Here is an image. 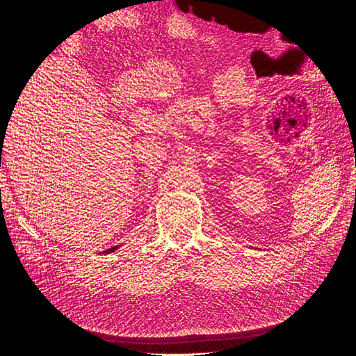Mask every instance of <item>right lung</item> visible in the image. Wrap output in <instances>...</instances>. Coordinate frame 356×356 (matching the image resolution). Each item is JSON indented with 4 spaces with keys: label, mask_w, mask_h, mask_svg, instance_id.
<instances>
[{
    "label": "right lung",
    "mask_w": 356,
    "mask_h": 356,
    "mask_svg": "<svg viewBox=\"0 0 356 356\" xmlns=\"http://www.w3.org/2000/svg\"><path fill=\"white\" fill-rule=\"evenodd\" d=\"M122 245H117V246H114V248H111V250H106V251H104L102 254H110V252H114V251H117L118 250V248H120ZM101 254V252H99Z\"/></svg>",
    "instance_id": "1"
}]
</instances>
